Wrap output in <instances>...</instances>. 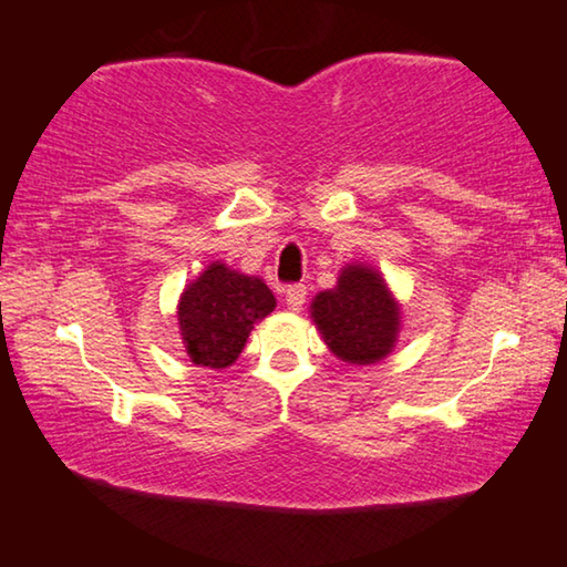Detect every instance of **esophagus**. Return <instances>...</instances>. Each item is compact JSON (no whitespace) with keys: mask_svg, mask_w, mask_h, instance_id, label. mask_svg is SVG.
Wrapping results in <instances>:
<instances>
[{"mask_svg":"<svg viewBox=\"0 0 567 567\" xmlns=\"http://www.w3.org/2000/svg\"><path fill=\"white\" fill-rule=\"evenodd\" d=\"M308 287L306 285H287L285 287V302L290 310H300L302 302H306Z\"/></svg>","mask_w":567,"mask_h":567,"instance_id":"obj_1","label":"esophagus"}]
</instances>
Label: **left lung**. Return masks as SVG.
Here are the masks:
<instances>
[{
  "label": "left lung",
  "instance_id": "obj_1",
  "mask_svg": "<svg viewBox=\"0 0 567 567\" xmlns=\"http://www.w3.org/2000/svg\"><path fill=\"white\" fill-rule=\"evenodd\" d=\"M312 318L336 357L349 364H374L394 346L400 310L382 275L369 267H346L336 290L312 300Z\"/></svg>",
  "mask_w": 567,
  "mask_h": 567
}]
</instances>
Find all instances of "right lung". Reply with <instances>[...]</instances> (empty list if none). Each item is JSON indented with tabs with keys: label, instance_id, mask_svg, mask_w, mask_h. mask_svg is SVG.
Here are the masks:
<instances>
[{
	"label": "right lung",
	"instance_id": "obj_1",
	"mask_svg": "<svg viewBox=\"0 0 567 567\" xmlns=\"http://www.w3.org/2000/svg\"><path fill=\"white\" fill-rule=\"evenodd\" d=\"M269 287L229 269L210 265L188 285L177 306V320L193 364L226 369L239 357L251 326L275 310Z\"/></svg>",
	"mask_w": 567,
	"mask_h": 567
}]
</instances>
